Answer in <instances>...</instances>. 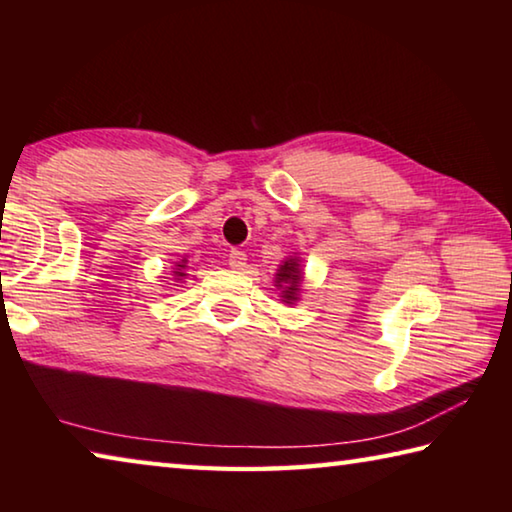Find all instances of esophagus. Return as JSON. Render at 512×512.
<instances>
[{"label": "esophagus", "mask_w": 512, "mask_h": 512, "mask_svg": "<svg viewBox=\"0 0 512 512\" xmlns=\"http://www.w3.org/2000/svg\"><path fill=\"white\" fill-rule=\"evenodd\" d=\"M228 262H230V268H235V271H244V268H246V253H244V250H239V248H232L230 255H228Z\"/></svg>", "instance_id": "34e87169"}]
</instances>
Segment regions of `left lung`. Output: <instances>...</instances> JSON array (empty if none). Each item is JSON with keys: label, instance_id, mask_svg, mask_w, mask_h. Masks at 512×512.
Listing matches in <instances>:
<instances>
[{"label": "left lung", "instance_id": "obj_1", "mask_svg": "<svg viewBox=\"0 0 512 512\" xmlns=\"http://www.w3.org/2000/svg\"><path fill=\"white\" fill-rule=\"evenodd\" d=\"M275 287L280 289V300L284 305H296L302 293V282H305V268H302L300 255H289L275 271Z\"/></svg>", "mask_w": 512, "mask_h": 512}]
</instances>
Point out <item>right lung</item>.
Wrapping results in <instances>:
<instances>
[{
	"instance_id": "add662e5",
	"label": "right lung",
	"mask_w": 512,
	"mask_h": 512,
	"mask_svg": "<svg viewBox=\"0 0 512 512\" xmlns=\"http://www.w3.org/2000/svg\"><path fill=\"white\" fill-rule=\"evenodd\" d=\"M187 275H189V273H187V257L178 259V262H173V268H171L173 282H183Z\"/></svg>"
}]
</instances>
